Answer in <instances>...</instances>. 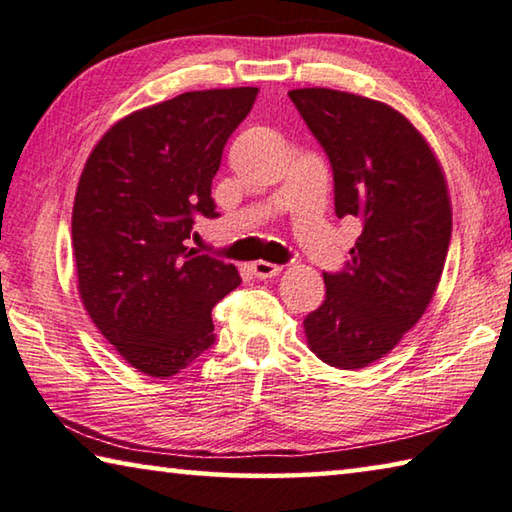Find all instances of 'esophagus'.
Returning <instances> with one entry per match:
<instances>
[{
  "mask_svg": "<svg viewBox=\"0 0 512 512\" xmlns=\"http://www.w3.org/2000/svg\"><path fill=\"white\" fill-rule=\"evenodd\" d=\"M281 270H283L281 265H274V263H267V261L251 263V272H254L258 279H272V276H279Z\"/></svg>",
  "mask_w": 512,
  "mask_h": 512,
  "instance_id": "esophagus-1",
  "label": "esophagus"
}]
</instances>
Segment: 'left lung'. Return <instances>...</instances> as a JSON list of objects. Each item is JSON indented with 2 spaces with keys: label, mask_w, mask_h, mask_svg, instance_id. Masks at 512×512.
I'll return each instance as SVG.
<instances>
[{
  "label": "left lung",
  "mask_w": 512,
  "mask_h": 512,
  "mask_svg": "<svg viewBox=\"0 0 512 512\" xmlns=\"http://www.w3.org/2000/svg\"><path fill=\"white\" fill-rule=\"evenodd\" d=\"M288 95L329 154L335 215L363 220L347 270L324 274L306 342L326 365L363 370L399 345L438 290L451 238L445 170L390 104L331 88Z\"/></svg>",
  "instance_id": "8db88e82"
}]
</instances>
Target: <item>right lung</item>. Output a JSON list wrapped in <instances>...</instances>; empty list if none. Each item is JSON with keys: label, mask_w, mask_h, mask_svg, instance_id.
<instances>
[{"label": "right lung", "mask_w": 512, "mask_h": 512, "mask_svg": "<svg viewBox=\"0 0 512 512\" xmlns=\"http://www.w3.org/2000/svg\"><path fill=\"white\" fill-rule=\"evenodd\" d=\"M258 88L192 90L124 115L83 165L72 208L77 290L99 333L138 372L167 379L213 345L211 311L240 286L197 256L192 215L217 217L211 183Z\"/></svg>", "instance_id": "1"}]
</instances>
